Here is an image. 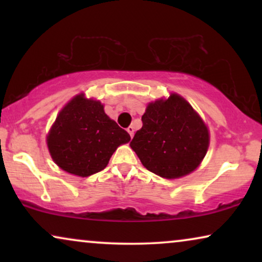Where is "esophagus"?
<instances>
[{"instance_id": "1", "label": "esophagus", "mask_w": 262, "mask_h": 262, "mask_svg": "<svg viewBox=\"0 0 262 262\" xmlns=\"http://www.w3.org/2000/svg\"><path fill=\"white\" fill-rule=\"evenodd\" d=\"M126 131L128 132V134H130V136H131V138H132V136H134V132H135V128L132 127V126H128L127 128H126Z\"/></svg>"}]
</instances>
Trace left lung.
<instances>
[{"instance_id": "obj_1", "label": "left lung", "mask_w": 262, "mask_h": 262, "mask_svg": "<svg viewBox=\"0 0 262 262\" xmlns=\"http://www.w3.org/2000/svg\"><path fill=\"white\" fill-rule=\"evenodd\" d=\"M143 126L130 143L146 169L166 179L185 177L209 148V131L192 106L178 94L149 103Z\"/></svg>"}]
</instances>
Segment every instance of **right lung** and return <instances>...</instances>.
<instances>
[{
  "label": "right lung",
  "instance_id": "add662e5",
  "mask_svg": "<svg viewBox=\"0 0 262 262\" xmlns=\"http://www.w3.org/2000/svg\"><path fill=\"white\" fill-rule=\"evenodd\" d=\"M130 139L101 103L81 94L60 111L49 132L48 146L57 166L84 178L102 170L118 146Z\"/></svg>",
  "mask_w": 262,
  "mask_h": 262
}]
</instances>
